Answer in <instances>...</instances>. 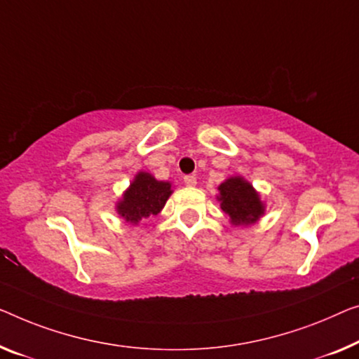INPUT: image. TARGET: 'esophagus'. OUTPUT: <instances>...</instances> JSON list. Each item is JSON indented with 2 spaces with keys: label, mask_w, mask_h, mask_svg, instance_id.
Masks as SVG:
<instances>
[{
  "label": "esophagus",
  "mask_w": 359,
  "mask_h": 359,
  "mask_svg": "<svg viewBox=\"0 0 359 359\" xmlns=\"http://www.w3.org/2000/svg\"><path fill=\"white\" fill-rule=\"evenodd\" d=\"M184 182H185L187 187H195L196 185V177H195V175H185Z\"/></svg>",
  "instance_id": "obj_1"
}]
</instances>
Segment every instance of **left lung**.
I'll list each match as a JSON object with an SVG mask.
<instances>
[{
  "label": "left lung",
  "mask_w": 359,
  "mask_h": 359,
  "mask_svg": "<svg viewBox=\"0 0 359 359\" xmlns=\"http://www.w3.org/2000/svg\"><path fill=\"white\" fill-rule=\"evenodd\" d=\"M222 211L233 226H251L264 214V203L253 185L243 177H229L217 187Z\"/></svg>",
  "instance_id": "8db88e82"
}]
</instances>
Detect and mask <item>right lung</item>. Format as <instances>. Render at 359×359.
<instances>
[{
    "mask_svg": "<svg viewBox=\"0 0 359 359\" xmlns=\"http://www.w3.org/2000/svg\"><path fill=\"white\" fill-rule=\"evenodd\" d=\"M170 194L172 190L169 182L156 180L148 172H138L117 201V214L127 222L138 224L142 219L158 216Z\"/></svg>",
    "mask_w": 359,
    "mask_h": 359,
    "instance_id": "add662e5",
    "label": "right lung"
}]
</instances>
